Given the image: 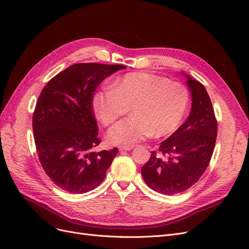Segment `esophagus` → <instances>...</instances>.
Masks as SVG:
<instances>
[{
    "label": "esophagus",
    "instance_id": "obj_1",
    "mask_svg": "<svg viewBox=\"0 0 249 249\" xmlns=\"http://www.w3.org/2000/svg\"><path fill=\"white\" fill-rule=\"evenodd\" d=\"M133 148H134V146H132V145H122V146L118 147V150L123 152V151L131 150V149H133Z\"/></svg>",
    "mask_w": 249,
    "mask_h": 249
}]
</instances>
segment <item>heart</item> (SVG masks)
<instances>
[{"mask_svg":"<svg viewBox=\"0 0 249 249\" xmlns=\"http://www.w3.org/2000/svg\"><path fill=\"white\" fill-rule=\"evenodd\" d=\"M96 116L104 125L115 123L108 132L112 144L130 145L154 136L165 137L180 126L189 105V92L167 77L146 72L127 73L116 79L109 91L97 92L92 101Z\"/></svg>","mask_w":249,"mask_h":249,"instance_id":"obj_1","label":"heart"}]
</instances>
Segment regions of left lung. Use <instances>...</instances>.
Segmentation results:
<instances>
[{"label": "left lung", "mask_w": 249, "mask_h": 249, "mask_svg": "<svg viewBox=\"0 0 249 249\" xmlns=\"http://www.w3.org/2000/svg\"><path fill=\"white\" fill-rule=\"evenodd\" d=\"M192 98L191 111L186 122L152 151L142 166L145 183L164 195L186 191L205 172L213 152L217 124L213 104L205 88L183 73Z\"/></svg>", "instance_id": "1"}]
</instances>
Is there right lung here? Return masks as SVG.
Here are the masks:
<instances>
[{"label": "right lung", "instance_id": "add662e5", "mask_svg": "<svg viewBox=\"0 0 249 249\" xmlns=\"http://www.w3.org/2000/svg\"><path fill=\"white\" fill-rule=\"evenodd\" d=\"M124 65L77 63L50 79L38 97L33 131L38 159L55 185L71 193L93 190L105 178L117 148L100 144L92 101L97 87Z\"/></svg>", "mask_w": 249, "mask_h": 249}]
</instances>
